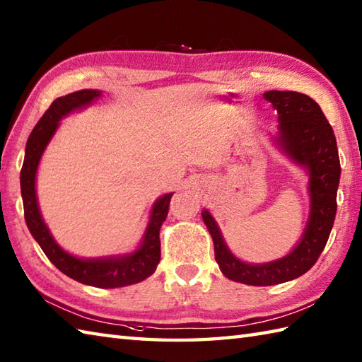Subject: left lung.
I'll list each match as a JSON object with an SVG mask.
<instances>
[{
  "instance_id": "left-lung-1",
  "label": "left lung",
  "mask_w": 362,
  "mask_h": 362,
  "mask_svg": "<svg viewBox=\"0 0 362 362\" xmlns=\"http://www.w3.org/2000/svg\"><path fill=\"white\" fill-rule=\"evenodd\" d=\"M279 115L280 135L276 143L286 156L310 174V219L302 240L291 253L263 264H249L228 250L221 230L210 211L202 219L213 238L214 258L227 279L250 284L271 286L308 272L325 249L336 216V194L339 187L341 163L336 136L319 104L297 91L271 90L263 95Z\"/></svg>"
}]
</instances>
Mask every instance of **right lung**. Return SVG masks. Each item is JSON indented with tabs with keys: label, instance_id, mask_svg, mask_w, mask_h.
<instances>
[{
	"label": "right lung",
	"instance_id": "right-lung-1",
	"mask_svg": "<svg viewBox=\"0 0 362 362\" xmlns=\"http://www.w3.org/2000/svg\"><path fill=\"white\" fill-rule=\"evenodd\" d=\"M99 96H101L99 90H79L57 98L49 105V109L45 112L28 138L25 161H23L20 173V185L28 228L51 263L60 272H64L76 281L110 289L140 283L156 272L160 261V227L168 216L173 193L161 196L153 204L148 228H146L140 247L135 252L127 253V255L91 259L73 257L56 243L49 228L46 227L45 221L42 219L35 193L37 168L40 163L43 151L59 127V121L66 117L68 113L90 105Z\"/></svg>",
	"mask_w": 362,
	"mask_h": 362
}]
</instances>
